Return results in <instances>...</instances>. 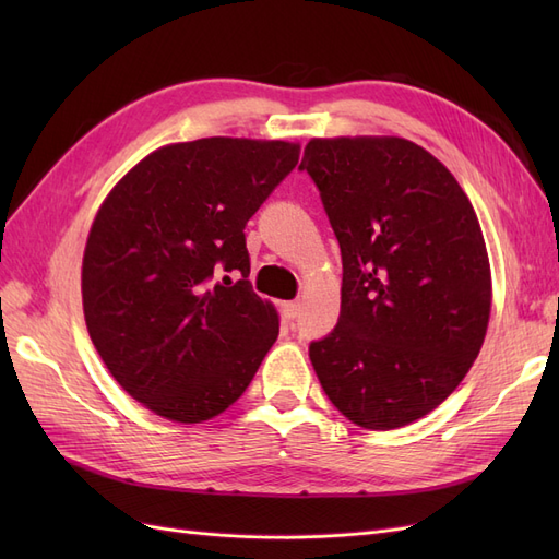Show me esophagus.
<instances>
[{
  "label": "esophagus",
  "instance_id": "34e87169",
  "mask_svg": "<svg viewBox=\"0 0 559 559\" xmlns=\"http://www.w3.org/2000/svg\"><path fill=\"white\" fill-rule=\"evenodd\" d=\"M282 314L286 319H296L300 314V302L298 300H286L282 302Z\"/></svg>",
  "mask_w": 559,
  "mask_h": 559
}]
</instances>
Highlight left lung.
<instances>
[{
  "label": "left lung",
  "mask_w": 559,
  "mask_h": 559,
  "mask_svg": "<svg viewBox=\"0 0 559 559\" xmlns=\"http://www.w3.org/2000/svg\"><path fill=\"white\" fill-rule=\"evenodd\" d=\"M341 242V319L310 361L357 427L389 431L466 378L492 310L476 210L427 148L403 138H314L302 151Z\"/></svg>",
  "instance_id": "obj_1"
}]
</instances>
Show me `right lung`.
Segmentation results:
<instances>
[{"instance_id": "1", "label": "right lung", "mask_w": 559, "mask_h": 559, "mask_svg": "<svg viewBox=\"0 0 559 559\" xmlns=\"http://www.w3.org/2000/svg\"><path fill=\"white\" fill-rule=\"evenodd\" d=\"M298 156L284 140L165 144L99 205L83 317L111 378L151 413L179 425L222 415L277 341L280 314L247 280L245 226Z\"/></svg>"}]
</instances>
